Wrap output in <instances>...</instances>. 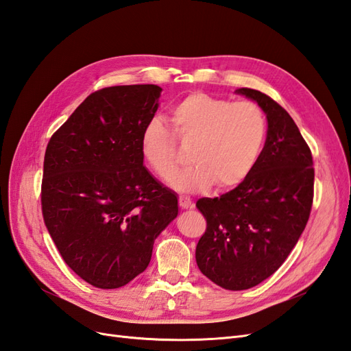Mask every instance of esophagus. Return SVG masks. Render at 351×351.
Returning a JSON list of instances; mask_svg holds the SVG:
<instances>
[{"mask_svg": "<svg viewBox=\"0 0 351 351\" xmlns=\"http://www.w3.org/2000/svg\"><path fill=\"white\" fill-rule=\"evenodd\" d=\"M179 206H181V209H193L194 208V203L193 200L190 199V197H184L181 195L179 197Z\"/></svg>", "mask_w": 351, "mask_h": 351, "instance_id": "esophagus-1", "label": "esophagus"}]
</instances>
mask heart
<instances>
[{
	"mask_svg": "<svg viewBox=\"0 0 351 351\" xmlns=\"http://www.w3.org/2000/svg\"><path fill=\"white\" fill-rule=\"evenodd\" d=\"M175 138L190 151L191 167L178 169L175 139L163 124L151 120L141 133V152L163 179L172 178L179 193L239 185L255 166L263 149L267 123L254 102H230L206 93H193L170 110Z\"/></svg>",
	"mask_w": 351,
	"mask_h": 351,
	"instance_id": "obj_1",
	"label": "heart"
}]
</instances>
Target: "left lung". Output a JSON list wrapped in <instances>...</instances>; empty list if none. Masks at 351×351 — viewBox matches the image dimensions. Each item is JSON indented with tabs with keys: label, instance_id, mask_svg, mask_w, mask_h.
Wrapping results in <instances>:
<instances>
[{
	"label": "left lung",
	"instance_id": "left-lung-1",
	"mask_svg": "<svg viewBox=\"0 0 351 351\" xmlns=\"http://www.w3.org/2000/svg\"><path fill=\"white\" fill-rule=\"evenodd\" d=\"M236 93L264 111L265 145L234 190L197 202L208 228L195 261L223 289L245 291L271 276L298 243L311 210L314 169L298 125L280 105L254 88Z\"/></svg>",
	"mask_w": 351,
	"mask_h": 351
}]
</instances>
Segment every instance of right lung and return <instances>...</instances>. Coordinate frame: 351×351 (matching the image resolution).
<instances>
[{"label":"right lung","mask_w":351,"mask_h":351,"mask_svg":"<svg viewBox=\"0 0 351 351\" xmlns=\"http://www.w3.org/2000/svg\"><path fill=\"white\" fill-rule=\"evenodd\" d=\"M161 87L95 92L53 134L44 156L43 217L64 261L101 289H117L151 261L178 217V197L143 166L141 133Z\"/></svg>","instance_id":"add662e5"}]
</instances>
